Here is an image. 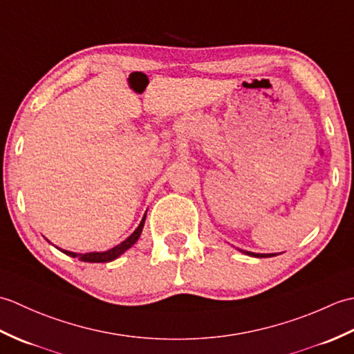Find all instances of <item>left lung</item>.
<instances>
[{"instance_id":"obj_1","label":"left lung","mask_w":354,"mask_h":354,"mask_svg":"<svg viewBox=\"0 0 354 354\" xmlns=\"http://www.w3.org/2000/svg\"><path fill=\"white\" fill-rule=\"evenodd\" d=\"M240 252H243L246 255H250V257H257V259H266V257H274L277 254H259V252H250V251H243V250H239Z\"/></svg>"}]
</instances>
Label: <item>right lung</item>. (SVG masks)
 <instances>
[{
  "label": "right lung",
  "mask_w": 354,
  "mask_h": 354,
  "mask_svg": "<svg viewBox=\"0 0 354 354\" xmlns=\"http://www.w3.org/2000/svg\"><path fill=\"white\" fill-rule=\"evenodd\" d=\"M145 221H146V214L142 216V219H141L140 225L137 227V230H135L129 237H127L126 240H123L122 243H118L117 246L111 248V250H108V251L80 254V252H71V251H66V250H61V248H57V246H56V248H57L59 251H62L64 254L70 255V257L79 259V260H82V261H88V263H108V261H112V260L118 259L120 255H122L123 252H126L127 250H129V248H131L132 245H135V242H137V240H138L140 236H141L142 227H145ZM45 240H47V239H45ZM47 242H50V240H47Z\"/></svg>",
  "instance_id": "right-lung-1"
}]
</instances>
